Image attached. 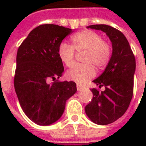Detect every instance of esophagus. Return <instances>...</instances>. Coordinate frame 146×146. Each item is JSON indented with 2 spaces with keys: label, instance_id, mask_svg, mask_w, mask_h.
<instances>
[{
  "label": "esophagus",
  "instance_id": "obj_1",
  "mask_svg": "<svg viewBox=\"0 0 146 146\" xmlns=\"http://www.w3.org/2000/svg\"><path fill=\"white\" fill-rule=\"evenodd\" d=\"M76 88H77L78 91H80V90H82V89H83V86H82V85L77 84V85H76Z\"/></svg>",
  "mask_w": 146,
  "mask_h": 146
}]
</instances>
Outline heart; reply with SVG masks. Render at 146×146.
I'll use <instances>...</instances> for the list:
<instances>
[{
  "label": "heart",
  "mask_w": 146,
  "mask_h": 146,
  "mask_svg": "<svg viewBox=\"0 0 146 146\" xmlns=\"http://www.w3.org/2000/svg\"><path fill=\"white\" fill-rule=\"evenodd\" d=\"M72 46L61 42L58 46L57 54L60 61L66 66H73L75 60V51L85 53L82 62L84 65H76L66 72L69 80L82 84L96 75V69H103L108 64L111 48L102 36L92 30H83L71 37Z\"/></svg>",
  "instance_id": "b5f03b06"
}]
</instances>
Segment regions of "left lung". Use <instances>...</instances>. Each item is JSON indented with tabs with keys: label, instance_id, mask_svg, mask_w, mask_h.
Segmentation results:
<instances>
[{
	"label": "left lung",
	"instance_id": "1",
	"mask_svg": "<svg viewBox=\"0 0 146 146\" xmlns=\"http://www.w3.org/2000/svg\"><path fill=\"white\" fill-rule=\"evenodd\" d=\"M87 29L101 30L107 35L112 44V54L106 68L93 80L104 91L92 89L93 98L85 111L88 117L98 125H107L122 117L129 107L133 93V78L136 59L127 38L120 31L100 24Z\"/></svg>",
	"mask_w": 146,
	"mask_h": 146
}]
</instances>
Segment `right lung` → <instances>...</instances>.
Masks as SVG:
<instances>
[{
    "label": "right lung",
    "instance_id": "right-lung-1",
    "mask_svg": "<svg viewBox=\"0 0 146 146\" xmlns=\"http://www.w3.org/2000/svg\"><path fill=\"white\" fill-rule=\"evenodd\" d=\"M73 30L54 24H44L30 32L17 50L14 88L23 111L40 126L59 120L66 101L76 92L73 81L53 82L64 71L57 49Z\"/></svg>",
    "mask_w": 146,
    "mask_h": 146
}]
</instances>
